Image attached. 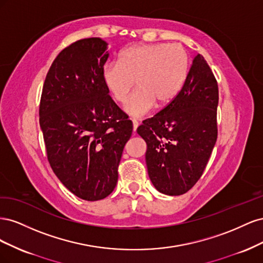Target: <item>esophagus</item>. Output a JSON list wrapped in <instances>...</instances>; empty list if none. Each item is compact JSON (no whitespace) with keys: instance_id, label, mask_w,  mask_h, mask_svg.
Listing matches in <instances>:
<instances>
[{"instance_id":"1","label":"esophagus","mask_w":263,"mask_h":263,"mask_svg":"<svg viewBox=\"0 0 263 263\" xmlns=\"http://www.w3.org/2000/svg\"><path fill=\"white\" fill-rule=\"evenodd\" d=\"M138 122L137 121H133V130L134 132H136L137 130V128H138Z\"/></svg>"}]
</instances>
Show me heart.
<instances>
[{"mask_svg": "<svg viewBox=\"0 0 263 263\" xmlns=\"http://www.w3.org/2000/svg\"><path fill=\"white\" fill-rule=\"evenodd\" d=\"M189 54L178 44H138L118 54V62H107L101 79L107 93L124 103L135 83L137 89L124 106L133 118L147 115L156 104H169L182 90L189 72Z\"/></svg>", "mask_w": 263, "mask_h": 263, "instance_id": "heart-1", "label": "heart"}]
</instances>
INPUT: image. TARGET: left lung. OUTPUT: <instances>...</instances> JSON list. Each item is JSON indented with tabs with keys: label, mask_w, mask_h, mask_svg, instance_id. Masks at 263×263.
Here are the masks:
<instances>
[{
	"label": "left lung",
	"mask_w": 263,
	"mask_h": 263,
	"mask_svg": "<svg viewBox=\"0 0 263 263\" xmlns=\"http://www.w3.org/2000/svg\"><path fill=\"white\" fill-rule=\"evenodd\" d=\"M217 105L216 79L197 54L178 97L137 128L147 144L148 176L160 193L184 194L201 178L217 139Z\"/></svg>",
	"instance_id": "1"
}]
</instances>
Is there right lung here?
I'll return each instance as SVG.
<instances>
[{
    "label": "right lung",
    "instance_id": "right-lung-1",
    "mask_svg": "<svg viewBox=\"0 0 263 263\" xmlns=\"http://www.w3.org/2000/svg\"><path fill=\"white\" fill-rule=\"evenodd\" d=\"M107 46L101 38H85L63 49L46 76L39 106L52 171L71 193L91 202L113 192L133 132L102 83Z\"/></svg>",
    "mask_w": 263,
    "mask_h": 263
}]
</instances>
